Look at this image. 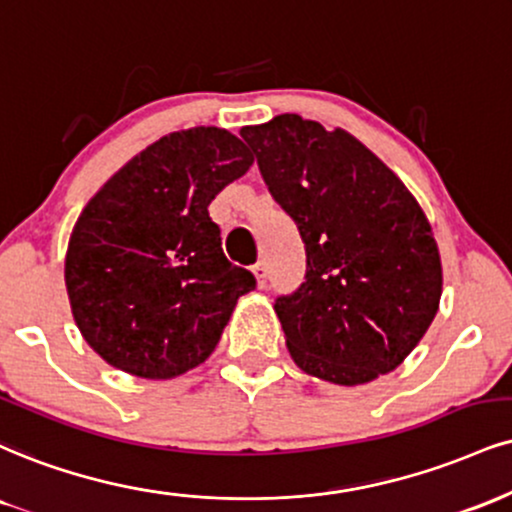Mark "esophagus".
<instances>
[{"label":"esophagus","mask_w":512,"mask_h":512,"mask_svg":"<svg viewBox=\"0 0 512 512\" xmlns=\"http://www.w3.org/2000/svg\"><path fill=\"white\" fill-rule=\"evenodd\" d=\"M252 272H255V276H257V286L260 288H264L267 286V276H269V269H267V262H257L255 267H252Z\"/></svg>","instance_id":"obj_1"}]
</instances>
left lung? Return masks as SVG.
I'll list each match as a JSON object with an SVG mask.
<instances>
[{
	"instance_id": "left-lung-1",
	"label": "left lung",
	"mask_w": 512,
	"mask_h": 512,
	"mask_svg": "<svg viewBox=\"0 0 512 512\" xmlns=\"http://www.w3.org/2000/svg\"><path fill=\"white\" fill-rule=\"evenodd\" d=\"M240 135L305 243V281L274 303L295 365L341 386L393 372L441 300L439 248L417 200L341 128L281 114Z\"/></svg>"
}]
</instances>
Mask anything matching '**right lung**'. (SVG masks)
Returning <instances> with one entry per match:
<instances>
[{"instance_id":"add662e5","label":"right lung","mask_w":512,"mask_h":512,"mask_svg":"<svg viewBox=\"0 0 512 512\" xmlns=\"http://www.w3.org/2000/svg\"><path fill=\"white\" fill-rule=\"evenodd\" d=\"M252 162L224 128H188L145 147L85 205L64 276L73 319L102 360L171 379L212 355L257 281L226 260L207 207Z\"/></svg>"}]
</instances>
